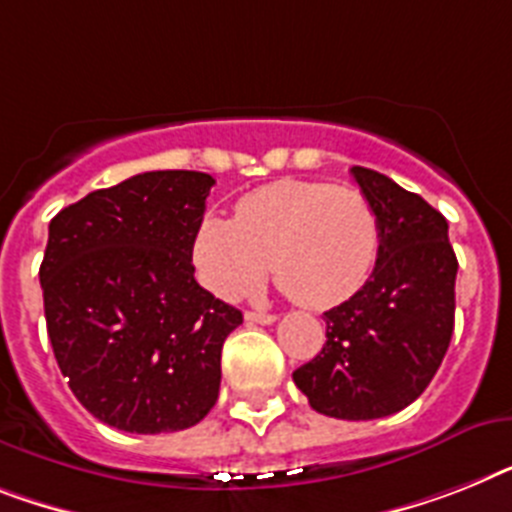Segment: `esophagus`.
Listing matches in <instances>:
<instances>
[{
    "label": "esophagus",
    "mask_w": 512,
    "mask_h": 512,
    "mask_svg": "<svg viewBox=\"0 0 512 512\" xmlns=\"http://www.w3.org/2000/svg\"><path fill=\"white\" fill-rule=\"evenodd\" d=\"M246 322L272 324V322H277V316L269 314V311H246Z\"/></svg>",
    "instance_id": "1"
}]
</instances>
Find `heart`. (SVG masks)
Listing matches in <instances>:
<instances>
[{
	"label": "heart",
	"instance_id": "heart-1",
	"mask_svg": "<svg viewBox=\"0 0 512 512\" xmlns=\"http://www.w3.org/2000/svg\"><path fill=\"white\" fill-rule=\"evenodd\" d=\"M382 227L366 193L319 180H277L235 204V219L204 217L190 243L196 272L217 298L235 301L264 280L306 308L345 303L377 264Z\"/></svg>",
	"mask_w": 512,
	"mask_h": 512
}]
</instances>
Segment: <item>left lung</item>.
<instances>
[{"label": "left lung", "mask_w": 512, "mask_h": 512, "mask_svg": "<svg viewBox=\"0 0 512 512\" xmlns=\"http://www.w3.org/2000/svg\"><path fill=\"white\" fill-rule=\"evenodd\" d=\"M350 175L379 214L377 266L324 311L327 342L293 382L316 413L369 421L403 411L437 374L455 327L458 259L447 219L418 193L366 167Z\"/></svg>", "instance_id": "1"}]
</instances>
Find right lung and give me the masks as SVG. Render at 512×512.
<instances>
[{
  "label": "right lung",
  "mask_w": 512,
  "mask_h": 512,
  "mask_svg": "<svg viewBox=\"0 0 512 512\" xmlns=\"http://www.w3.org/2000/svg\"><path fill=\"white\" fill-rule=\"evenodd\" d=\"M211 185L206 172H143L49 222L38 277L54 358L80 405L120 432H180L219 398L243 314L193 277Z\"/></svg>",
  "instance_id": "add662e5"
}]
</instances>
